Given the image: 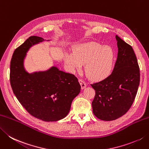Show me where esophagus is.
<instances>
[{
    "instance_id": "34e87169",
    "label": "esophagus",
    "mask_w": 149,
    "mask_h": 149,
    "mask_svg": "<svg viewBox=\"0 0 149 149\" xmlns=\"http://www.w3.org/2000/svg\"><path fill=\"white\" fill-rule=\"evenodd\" d=\"M79 83H80V84H81V88L82 89H84V88H86V83L84 82V81H83L82 79H79Z\"/></svg>"
}]
</instances>
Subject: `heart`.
Listing matches in <instances>:
<instances>
[{"instance_id":"heart-1","label":"heart","mask_w":149,"mask_h":149,"mask_svg":"<svg viewBox=\"0 0 149 149\" xmlns=\"http://www.w3.org/2000/svg\"><path fill=\"white\" fill-rule=\"evenodd\" d=\"M114 52L109 46L97 42L79 44L75 46L73 54H66L65 61L72 72L79 70L83 64L87 76L99 80L106 77L112 70Z\"/></svg>"}]
</instances>
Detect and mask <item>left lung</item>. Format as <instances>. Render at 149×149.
<instances>
[{
  "instance_id": "1",
  "label": "left lung",
  "mask_w": 149,
  "mask_h": 149,
  "mask_svg": "<svg viewBox=\"0 0 149 149\" xmlns=\"http://www.w3.org/2000/svg\"><path fill=\"white\" fill-rule=\"evenodd\" d=\"M118 58L113 72L100 82L91 84L95 95L93 113L100 119L113 121L125 114L132 106L140 81L139 68L132 46L116 36Z\"/></svg>"
}]
</instances>
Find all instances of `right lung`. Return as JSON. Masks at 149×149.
<instances>
[{
    "label": "right lung",
    "instance_id": "1",
    "mask_svg": "<svg viewBox=\"0 0 149 149\" xmlns=\"http://www.w3.org/2000/svg\"><path fill=\"white\" fill-rule=\"evenodd\" d=\"M45 40L31 36L15 49L10 63V84L17 100L31 116L44 121H56L68 115L81 86L74 75L56 66L31 74L26 70V53L31 46Z\"/></svg>",
    "mask_w": 149,
    "mask_h": 149
}]
</instances>
